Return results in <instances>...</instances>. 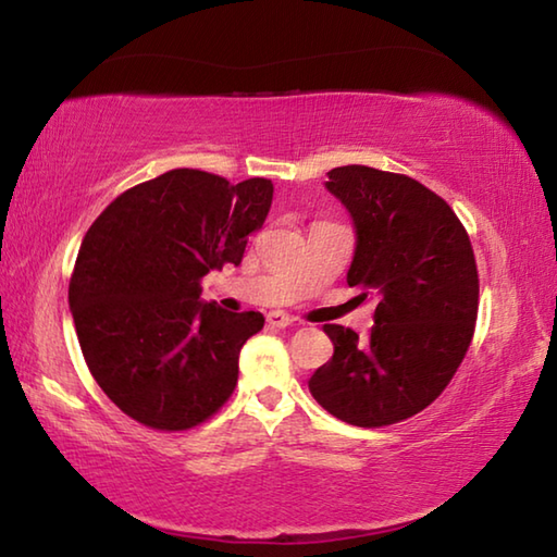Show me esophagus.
Segmentation results:
<instances>
[{
  "instance_id": "1",
  "label": "esophagus",
  "mask_w": 557,
  "mask_h": 557,
  "mask_svg": "<svg viewBox=\"0 0 557 557\" xmlns=\"http://www.w3.org/2000/svg\"><path fill=\"white\" fill-rule=\"evenodd\" d=\"M295 322H297V319L285 314V312H270L268 314V324L275 326V329H285V326H292Z\"/></svg>"
}]
</instances>
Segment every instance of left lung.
Listing matches in <instances>:
<instances>
[{"instance_id":"8db88e82","label":"left lung","mask_w":557,"mask_h":557,"mask_svg":"<svg viewBox=\"0 0 557 557\" xmlns=\"http://www.w3.org/2000/svg\"><path fill=\"white\" fill-rule=\"evenodd\" d=\"M326 188L356 225L346 282L375 299V312L366 342L324 324L334 356L309 391L348 425H393L425 410L467 354L479 309L474 250L449 203L410 176L348 164L329 172Z\"/></svg>"}]
</instances>
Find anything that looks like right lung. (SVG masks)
<instances>
[{"instance_id": "right-lung-1", "label": "right lung", "mask_w": 557, "mask_h": 557, "mask_svg": "<svg viewBox=\"0 0 557 557\" xmlns=\"http://www.w3.org/2000/svg\"><path fill=\"white\" fill-rule=\"evenodd\" d=\"M270 178L172 169L120 194L81 243L69 305L92 379L139 425L178 432L219 412L260 312L201 301V280L240 265L272 203Z\"/></svg>"}]
</instances>
